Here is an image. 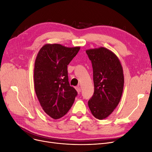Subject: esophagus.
Segmentation results:
<instances>
[{
    "instance_id": "34e87169",
    "label": "esophagus",
    "mask_w": 152,
    "mask_h": 152,
    "mask_svg": "<svg viewBox=\"0 0 152 152\" xmlns=\"http://www.w3.org/2000/svg\"><path fill=\"white\" fill-rule=\"evenodd\" d=\"M75 89L77 90V93H80V91H81V90H80V87H79V86H77V87H75Z\"/></svg>"
}]
</instances>
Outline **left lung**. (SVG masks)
<instances>
[{"label": "left lung", "instance_id": "1", "mask_svg": "<svg viewBox=\"0 0 152 152\" xmlns=\"http://www.w3.org/2000/svg\"><path fill=\"white\" fill-rule=\"evenodd\" d=\"M93 70L94 94L88 102L93 116L108 117L120 102L124 88L123 68L118 58L103 48L86 50Z\"/></svg>", "mask_w": 152, "mask_h": 152}]
</instances>
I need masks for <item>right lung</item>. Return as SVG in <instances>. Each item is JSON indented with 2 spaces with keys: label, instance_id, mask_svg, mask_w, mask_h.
<instances>
[{
  "label": "right lung",
  "instance_id": "1",
  "mask_svg": "<svg viewBox=\"0 0 152 152\" xmlns=\"http://www.w3.org/2000/svg\"><path fill=\"white\" fill-rule=\"evenodd\" d=\"M59 44H47L37 55L34 66L35 91L41 107L54 119L70 109L77 92L70 86L67 66L80 50Z\"/></svg>",
  "mask_w": 152,
  "mask_h": 152
}]
</instances>
